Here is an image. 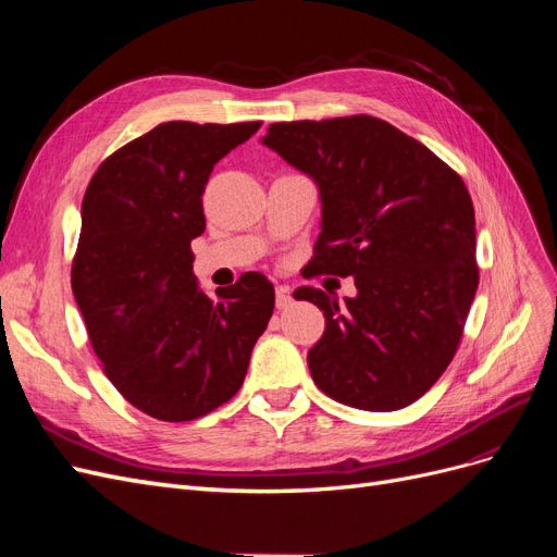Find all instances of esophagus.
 Here are the masks:
<instances>
[{
    "mask_svg": "<svg viewBox=\"0 0 557 557\" xmlns=\"http://www.w3.org/2000/svg\"><path fill=\"white\" fill-rule=\"evenodd\" d=\"M293 301H295V299H293V295H290L288 288H283V285H281V288H276V309H278V311L290 309Z\"/></svg>",
    "mask_w": 557,
    "mask_h": 557,
    "instance_id": "1",
    "label": "esophagus"
}]
</instances>
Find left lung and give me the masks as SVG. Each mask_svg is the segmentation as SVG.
<instances>
[{"label":"left lung","instance_id":"left-lung-1","mask_svg":"<svg viewBox=\"0 0 557 557\" xmlns=\"http://www.w3.org/2000/svg\"><path fill=\"white\" fill-rule=\"evenodd\" d=\"M262 144L320 190L313 272L358 288L342 307L311 285L295 290L325 315L307 356L315 385L364 411L409 407L446 372L479 288L467 185L374 115L274 123Z\"/></svg>","mask_w":557,"mask_h":557}]
</instances>
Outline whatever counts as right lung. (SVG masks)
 Wrapping results in <instances>:
<instances>
[{"mask_svg": "<svg viewBox=\"0 0 557 557\" xmlns=\"http://www.w3.org/2000/svg\"><path fill=\"white\" fill-rule=\"evenodd\" d=\"M260 125L162 123L99 164L83 195L72 290L88 339L115 391L166 423L237 395L274 313V285L258 272L218 299L201 293L190 250L213 164Z\"/></svg>", "mask_w": 557, "mask_h": 557, "instance_id": "obj_1", "label": "right lung"}]
</instances>
